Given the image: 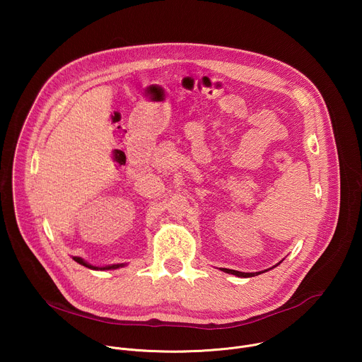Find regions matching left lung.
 I'll return each mask as SVG.
<instances>
[{
  "mask_svg": "<svg viewBox=\"0 0 362 362\" xmlns=\"http://www.w3.org/2000/svg\"><path fill=\"white\" fill-rule=\"evenodd\" d=\"M279 264H281V262H279ZM275 267H278V265H275ZM275 267H274V268H275ZM221 271H223V272H226V274H232V275L239 276V278H250V276H256V275L267 272V271H262V272H240V271H233V269H226V268H221Z\"/></svg>",
  "mask_w": 362,
  "mask_h": 362,
  "instance_id": "1",
  "label": "left lung"
}]
</instances>
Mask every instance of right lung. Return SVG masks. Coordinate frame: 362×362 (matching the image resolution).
I'll return each mask as SVG.
<instances>
[{
	"label": "right lung",
	"mask_w": 362,
	"mask_h": 362,
	"mask_svg": "<svg viewBox=\"0 0 362 362\" xmlns=\"http://www.w3.org/2000/svg\"><path fill=\"white\" fill-rule=\"evenodd\" d=\"M73 259L77 262V264H80V265H83V267H86V268H90V269H95V271H110V269H119V268H123L124 267V264H116V265H106V267H94V265H90L88 262H86L83 257H80V256H73Z\"/></svg>",
	"instance_id": "obj_1"
}]
</instances>
